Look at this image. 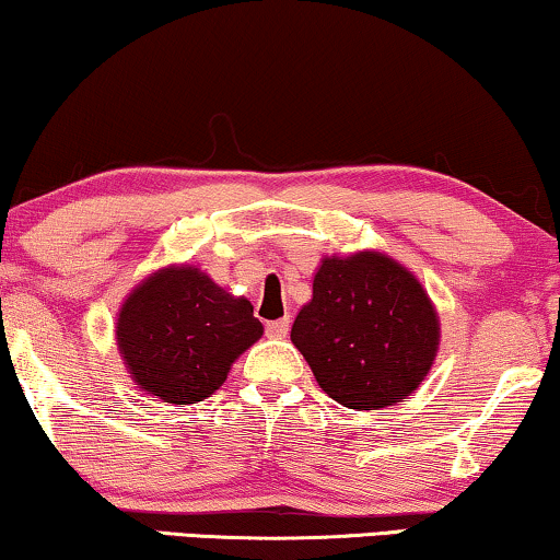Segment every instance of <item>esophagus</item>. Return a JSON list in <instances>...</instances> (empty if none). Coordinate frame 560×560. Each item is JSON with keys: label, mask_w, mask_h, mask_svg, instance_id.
<instances>
[{"label": "esophagus", "mask_w": 560, "mask_h": 560, "mask_svg": "<svg viewBox=\"0 0 560 560\" xmlns=\"http://www.w3.org/2000/svg\"><path fill=\"white\" fill-rule=\"evenodd\" d=\"M265 330H267V336H270V338H285L288 330H290V318L285 315V318H280V320H270L265 326Z\"/></svg>", "instance_id": "34e87169"}]
</instances>
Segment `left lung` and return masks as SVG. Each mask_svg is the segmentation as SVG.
<instances>
[{"mask_svg": "<svg viewBox=\"0 0 560 560\" xmlns=\"http://www.w3.org/2000/svg\"><path fill=\"white\" fill-rule=\"evenodd\" d=\"M290 338L330 399L371 411L417 392L440 348V318L407 267L366 249L323 257Z\"/></svg>", "mask_w": 560, "mask_h": 560, "instance_id": "obj_1", "label": "left lung"}]
</instances>
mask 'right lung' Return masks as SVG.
<instances>
[{"instance_id":"1","label":"right lung","mask_w":560,"mask_h":560,"mask_svg":"<svg viewBox=\"0 0 560 560\" xmlns=\"http://www.w3.org/2000/svg\"><path fill=\"white\" fill-rule=\"evenodd\" d=\"M262 336L247 298H234L194 265L149 275L124 300L118 351L139 388L168 404H197Z\"/></svg>"}]
</instances>
